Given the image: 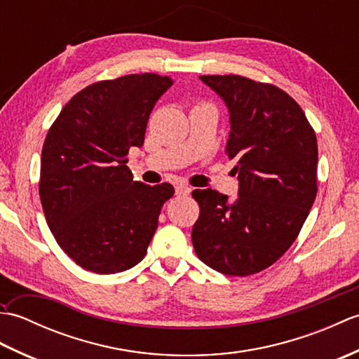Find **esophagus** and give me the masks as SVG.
I'll return each mask as SVG.
<instances>
[{
  "label": "esophagus",
  "mask_w": 359,
  "mask_h": 359,
  "mask_svg": "<svg viewBox=\"0 0 359 359\" xmlns=\"http://www.w3.org/2000/svg\"><path fill=\"white\" fill-rule=\"evenodd\" d=\"M189 193H191V188H189L188 185H185V184L175 185V194L177 196H188Z\"/></svg>",
  "instance_id": "34e87169"
}]
</instances>
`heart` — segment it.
Segmentation results:
<instances>
[{
	"label": "heart",
	"mask_w": 359,
	"mask_h": 359,
	"mask_svg": "<svg viewBox=\"0 0 359 359\" xmlns=\"http://www.w3.org/2000/svg\"><path fill=\"white\" fill-rule=\"evenodd\" d=\"M196 106H201V104H196Z\"/></svg>",
	"instance_id": "obj_1"
}]
</instances>
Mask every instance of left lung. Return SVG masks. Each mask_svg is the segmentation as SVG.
Returning <instances> with one entry per match:
<instances>
[{"mask_svg": "<svg viewBox=\"0 0 359 359\" xmlns=\"http://www.w3.org/2000/svg\"><path fill=\"white\" fill-rule=\"evenodd\" d=\"M224 98L239 196L194 189L197 257L228 276L269 269L292 247L318 193V142L302 108L285 90L241 75H202Z\"/></svg>", "mask_w": 359, "mask_h": 359, "instance_id": "left-lung-1", "label": "left lung"}]
</instances>
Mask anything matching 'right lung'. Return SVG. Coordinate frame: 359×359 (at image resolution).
Here are the masks:
<instances>
[{"mask_svg":"<svg viewBox=\"0 0 359 359\" xmlns=\"http://www.w3.org/2000/svg\"><path fill=\"white\" fill-rule=\"evenodd\" d=\"M171 85L148 72L93 83L49 128L38 191L53 238L81 269L112 274L147 255L174 188L133 180L128 152L143 144L149 114Z\"/></svg>","mask_w":359,"mask_h":359,"instance_id":"obj_1","label":"right lung"}]
</instances>
